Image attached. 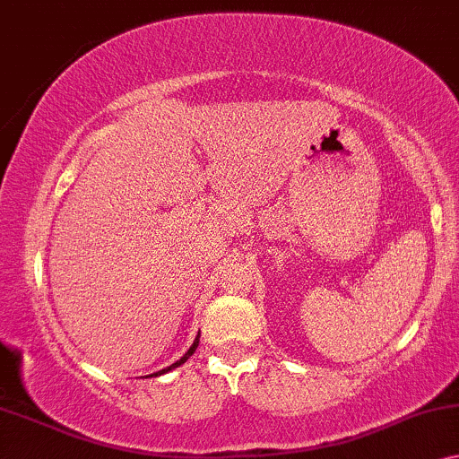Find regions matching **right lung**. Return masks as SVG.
<instances>
[{
	"mask_svg": "<svg viewBox=\"0 0 459 459\" xmlns=\"http://www.w3.org/2000/svg\"><path fill=\"white\" fill-rule=\"evenodd\" d=\"M197 345H199V334H197V337H195V341H193V345L189 347V350H186V353H185V356H183V358H180L178 361H174V364H172V366H168V368H164V370H160V372H153V374H150V377H160V374H166V372H170V370H174V368H178L180 364H185V361H186V359H189V358L193 356V353H195V350H197Z\"/></svg>",
	"mask_w": 459,
	"mask_h": 459,
	"instance_id": "add662e5",
	"label": "right lung"
}]
</instances>
